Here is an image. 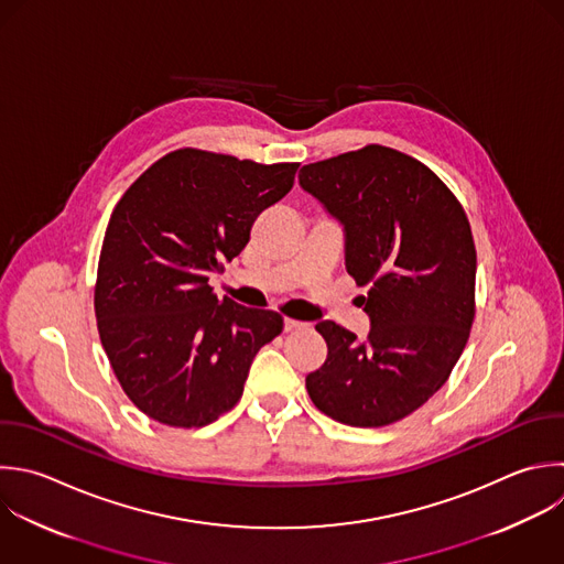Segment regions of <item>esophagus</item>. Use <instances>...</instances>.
Instances as JSON below:
<instances>
[{"mask_svg":"<svg viewBox=\"0 0 564 564\" xmlns=\"http://www.w3.org/2000/svg\"><path fill=\"white\" fill-rule=\"evenodd\" d=\"M306 328L304 322H297V319H284V333H293V330H302Z\"/></svg>","mask_w":564,"mask_h":564,"instance_id":"34e87169","label":"esophagus"}]
</instances>
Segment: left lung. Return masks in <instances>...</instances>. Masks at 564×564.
<instances>
[{"mask_svg":"<svg viewBox=\"0 0 564 564\" xmlns=\"http://www.w3.org/2000/svg\"><path fill=\"white\" fill-rule=\"evenodd\" d=\"M300 187L344 227V260L370 333L315 328L328 355L306 375L330 419L381 427L423 405L449 377L474 319L476 249L454 194L423 163L368 145L300 170Z\"/></svg>","mask_w":564,"mask_h":564,"instance_id":"obj_1","label":"left lung"}]
</instances>
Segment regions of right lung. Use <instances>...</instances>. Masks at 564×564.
<instances>
[{
    "mask_svg": "<svg viewBox=\"0 0 564 564\" xmlns=\"http://www.w3.org/2000/svg\"><path fill=\"white\" fill-rule=\"evenodd\" d=\"M297 163L260 165L176 150L143 172L112 212L95 313L112 370L150 419L203 427L231 410L258 350L282 333L275 311L218 300L209 278L282 200Z\"/></svg>",
    "mask_w": 564,
    "mask_h": 564,
    "instance_id": "add662e5",
    "label": "right lung"
}]
</instances>
